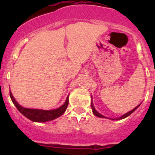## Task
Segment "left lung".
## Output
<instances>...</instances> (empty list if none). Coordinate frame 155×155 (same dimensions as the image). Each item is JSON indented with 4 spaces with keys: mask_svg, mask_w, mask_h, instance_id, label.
Wrapping results in <instances>:
<instances>
[{
    "mask_svg": "<svg viewBox=\"0 0 155 155\" xmlns=\"http://www.w3.org/2000/svg\"><path fill=\"white\" fill-rule=\"evenodd\" d=\"M140 105H138L137 106V107H135V108H134V109H132V110H131V111H130V112H128V113H126V114L123 115V116H120V117H119V118H117V119H111V120H122V119H124V118H126V117H127V116H130V114H132V113H134V111L136 110V109H137L138 107H139V106H140ZM91 109H92L93 114H94V115H95V116H98V117H100V118H106V117H105V116H102V115H101V114H100L99 113H98V112H97V111L95 110V109H94V105H93V103H92V102H91Z\"/></svg>",
    "mask_w": 155,
    "mask_h": 155,
    "instance_id": "obj_1",
    "label": "left lung"
}]
</instances>
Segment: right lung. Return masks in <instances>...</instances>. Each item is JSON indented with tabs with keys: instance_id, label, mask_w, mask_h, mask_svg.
Returning <instances> with one entry per match:
<instances>
[{
	"instance_id": "add662e5",
	"label": "right lung",
	"mask_w": 155,
	"mask_h": 155,
	"mask_svg": "<svg viewBox=\"0 0 155 155\" xmlns=\"http://www.w3.org/2000/svg\"><path fill=\"white\" fill-rule=\"evenodd\" d=\"M10 97L14 105H15L18 110L20 112L22 115H24L26 118L31 120L33 122H47L51 121V120H55L58 118L61 115L64 114V113L68 108V103H69V98L68 97L66 99V102L63 105L58 109H52V110H42V109H28V108H24L21 105H19L15 98L12 95V92H10Z\"/></svg>"
}]
</instances>
